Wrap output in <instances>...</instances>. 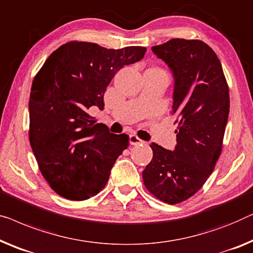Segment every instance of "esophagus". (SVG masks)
I'll list each match as a JSON object with an SVG mask.
<instances>
[{"label":"esophagus","mask_w":253,"mask_h":253,"mask_svg":"<svg viewBox=\"0 0 253 253\" xmlns=\"http://www.w3.org/2000/svg\"><path fill=\"white\" fill-rule=\"evenodd\" d=\"M142 141L140 138H138L135 134H130V144L131 145H139V144H142Z\"/></svg>","instance_id":"esophagus-1"}]
</instances>
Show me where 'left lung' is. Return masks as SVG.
<instances>
[{"label":"left lung","instance_id":"8db88e82","mask_svg":"<svg viewBox=\"0 0 253 253\" xmlns=\"http://www.w3.org/2000/svg\"><path fill=\"white\" fill-rule=\"evenodd\" d=\"M152 50L174 78L177 145L168 151L153 142V159L142 171V180L156 199L177 204L202 188L220 156L229 89L220 60L207 43L172 39Z\"/></svg>","mask_w":253,"mask_h":253}]
</instances>
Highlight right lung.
Here are the masks:
<instances>
[{"mask_svg":"<svg viewBox=\"0 0 253 253\" xmlns=\"http://www.w3.org/2000/svg\"><path fill=\"white\" fill-rule=\"evenodd\" d=\"M144 46L106 49L72 41L50 54L33 80L29 142L47 184L65 199L83 201L107 184L115 161L129 146L87 109H104L106 87L121 68L145 56Z\"/></svg>","mask_w":253,"mask_h":253,"instance_id":"1","label":"right lung"}]
</instances>
